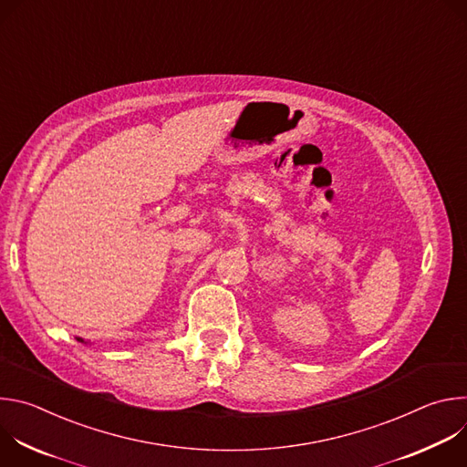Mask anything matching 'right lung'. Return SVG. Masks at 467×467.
<instances>
[{
	"label": "right lung",
	"instance_id": "1",
	"mask_svg": "<svg viewBox=\"0 0 467 467\" xmlns=\"http://www.w3.org/2000/svg\"><path fill=\"white\" fill-rule=\"evenodd\" d=\"M79 342H83V344H85V340H83V338H79Z\"/></svg>",
	"mask_w": 467,
	"mask_h": 467
}]
</instances>
